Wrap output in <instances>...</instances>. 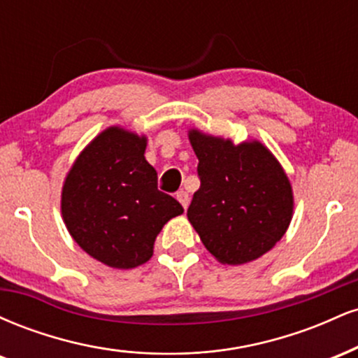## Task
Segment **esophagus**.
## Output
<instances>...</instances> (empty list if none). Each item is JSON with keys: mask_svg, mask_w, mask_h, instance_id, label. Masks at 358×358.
I'll use <instances>...</instances> for the list:
<instances>
[{"mask_svg": "<svg viewBox=\"0 0 358 358\" xmlns=\"http://www.w3.org/2000/svg\"><path fill=\"white\" fill-rule=\"evenodd\" d=\"M176 200H178V202L182 203L183 208H187L188 207V202H190V199H188V193L183 192V190H180L178 193H176Z\"/></svg>", "mask_w": 358, "mask_h": 358, "instance_id": "34e87169", "label": "esophagus"}]
</instances>
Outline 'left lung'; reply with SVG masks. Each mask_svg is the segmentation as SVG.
<instances>
[{"mask_svg": "<svg viewBox=\"0 0 358 358\" xmlns=\"http://www.w3.org/2000/svg\"><path fill=\"white\" fill-rule=\"evenodd\" d=\"M188 136L200 178L187 210L193 229L222 264L261 257L291 222L293 192L286 173L257 141L234 146L195 129Z\"/></svg>", "mask_w": 358, "mask_h": 358, "instance_id": "8db88e82", "label": "left lung"}]
</instances>
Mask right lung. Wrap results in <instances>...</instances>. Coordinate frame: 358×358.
Masks as SVG:
<instances>
[{"label": "right lung", "mask_w": 358, "mask_h": 358, "mask_svg": "<svg viewBox=\"0 0 358 358\" xmlns=\"http://www.w3.org/2000/svg\"><path fill=\"white\" fill-rule=\"evenodd\" d=\"M145 150V136L109 127L82 151L62 190V215L73 241L110 268L146 262L163 225L183 212L158 190Z\"/></svg>", "instance_id": "right-lung-1"}]
</instances>
